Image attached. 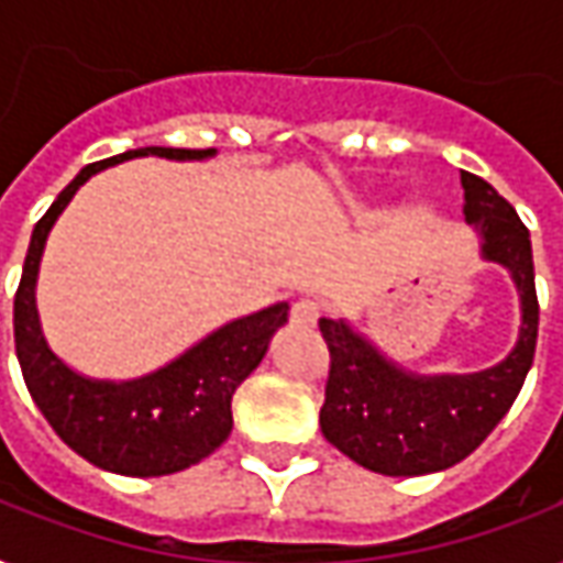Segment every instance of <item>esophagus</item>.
I'll return each instance as SVG.
<instances>
[{
	"label": "esophagus",
	"instance_id": "esophagus-1",
	"mask_svg": "<svg viewBox=\"0 0 563 563\" xmlns=\"http://www.w3.org/2000/svg\"><path fill=\"white\" fill-rule=\"evenodd\" d=\"M322 317V305L317 298H298L292 305V322L295 325H317V320Z\"/></svg>",
	"mask_w": 563,
	"mask_h": 563
}]
</instances>
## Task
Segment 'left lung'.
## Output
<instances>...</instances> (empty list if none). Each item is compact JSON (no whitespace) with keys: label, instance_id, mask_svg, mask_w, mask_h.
I'll return each mask as SVG.
<instances>
[{"label":"left lung","instance_id":"left-lung-1","mask_svg":"<svg viewBox=\"0 0 563 563\" xmlns=\"http://www.w3.org/2000/svg\"><path fill=\"white\" fill-rule=\"evenodd\" d=\"M460 183L463 216L482 238V258L509 271L521 295L518 344L485 372L423 377L393 365L344 320L322 317L329 347L322 435L372 473L427 475L470 457L512 408L533 365L540 301L530 231L482 176L463 170Z\"/></svg>","mask_w":563,"mask_h":563}]
</instances>
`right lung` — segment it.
I'll return each mask as SVG.
<instances>
[{
    "label": "right lung",
    "instance_id": "right-lung-1",
    "mask_svg": "<svg viewBox=\"0 0 563 563\" xmlns=\"http://www.w3.org/2000/svg\"><path fill=\"white\" fill-rule=\"evenodd\" d=\"M158 155L173 161L210 158L213 148L145 145L88 164L33 228L21 286L14 295V347L26 390L66 445L100 470L118 475H170L210 457L231 435V396L268 353L271 335L289 320V305L250 313L216 329L179 360L136 380H93L54 356L35 310V277L48 231L78 186L121 161Z\"/></svg>",
    "mask_w": 563,
    "mask_h": 563
}]
</instances>
